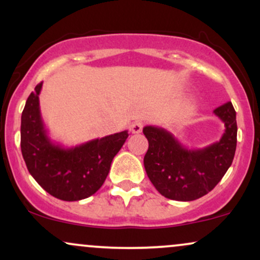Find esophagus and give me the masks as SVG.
I'll return each mask as SVG.
<instances>
[{"mask_svg":"<svg viewBox=\"0 0 260 260\" xmlns=\"http://www.w3.org/2000/svg\"><path fill=\"white\" fill-rule=\"evenodd\" d=\"M129 129H131V132H132V133L138 134V133L142 132V129H143V123H142V122H134V123L131 124Z\"/></svg>","mask_w":260,"mask_h":260,"instance_id":"34e87169","label":"esophagus"}]
</instances>
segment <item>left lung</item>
<instances>
[{"label": "left lung", "mask_w": 260, "mask_h": 260, "mask_svg": "<svg viewBox=\"0 0 260 260\" xmlns=\"http://www.w3.org/2000/svg\"><path fill=\"white\" fill-rule=\"evenodd\" d=\"M214 113L225 123V132L219 142L203 149H187L164 128H143L149 142L144 168L161 196L172 201H196L208 194L231 166L237 144L236 111L229 101Z\"/></svg>", "instance_id": "1"}]
</instances>
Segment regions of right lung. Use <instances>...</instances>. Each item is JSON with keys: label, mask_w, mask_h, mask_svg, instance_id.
Wrapping results in <instances>:
<instances>
[{"label": "right lung", "mask_w": 260, "mask_h": 260, "mask_svg": "<svg viewBox=\"0 0 260 260\" xmlns=\"http://www.w3.org/2000/svg\"><path fill=\"white\" fill-rule=\"evenodd\" d=\"M35 86L22 112L20 148L28 171L47 193L66 202L94 194L105 182L115 155L128 138V131L64 148L52 142L44 126Z\"/></svg>", "instance_id": "obj_1"}]
</instances>
